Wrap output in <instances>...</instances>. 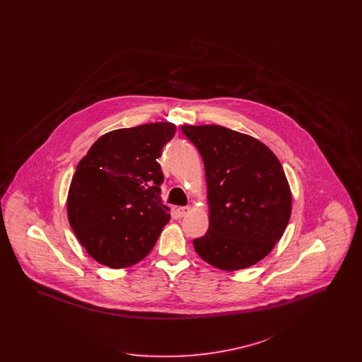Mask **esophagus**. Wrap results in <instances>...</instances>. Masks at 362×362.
I'll list each match as a JSON object with an SVG mask.
<instances>
[{
  "instance_id": "esophagus-1",
  "label": "esophagus",
  "mask_w": 362,
  "mask_h": 362,
  "mask_svg": "<svg viewBox=\"0 0 362 362\" xmlns=\"http://www.w3.org/2000/svg\"><path fill=\"white\" fill-rule=\"evenodd\" d=\"M189 211H191V207L189 206H180L176 209V213H177L179 217H186Z\"/></svg>"
}]
</instances>
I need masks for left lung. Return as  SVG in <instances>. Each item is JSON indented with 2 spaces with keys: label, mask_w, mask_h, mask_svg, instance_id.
Segmentation results:
<instances>
[{
  "label": "left lung",
  "mask_w": 362,
  "mask_h": 362,
  "mask_svg": "<svg viewBox=\"0 0 362 362\" xmlns=\"http://www.w3.org/2000/svg\"><path fill=\"white\" fill-rule=\"evenodd\" d=\"M205 165L209 229L195 252L223 272L254 266L289 223L292 191L276 156L257 138L218 124L182 126Z\"/></svg>",
  "instance_id": "left-lung-1"
}]
</instances>
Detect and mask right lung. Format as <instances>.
Returning a JSON list of instances; mask_svg holds the SVG:
<instances>
[{
	"mask_svg": "<svg viewBox=\"0 0 362 362\" xmlns=\"http://www.w3.org/2000/svg\"><path fill=\"white\" fill-rule=\"evenodd\" d=\"M176 126L156 122L103 134L70 182L68 218L88 255L110 269H126L152 251L171 218L163 205L157 158Z\"/></svg>",
	"mask_w": 362,
	"mask_h": 362,
	"instance_id": "1",
	"label": "right lung"
}]
</instances>
